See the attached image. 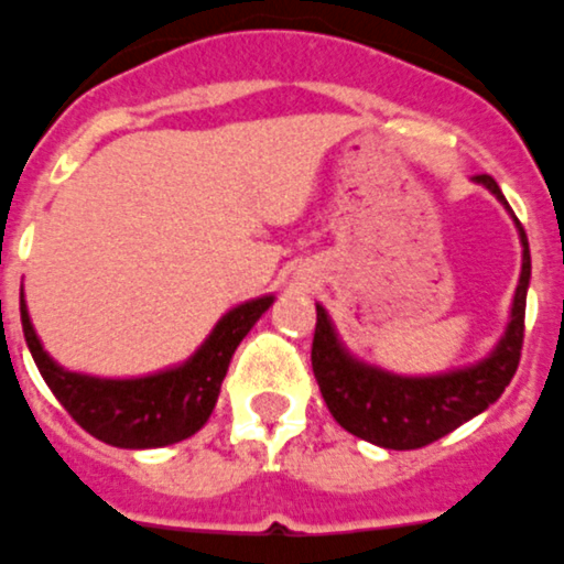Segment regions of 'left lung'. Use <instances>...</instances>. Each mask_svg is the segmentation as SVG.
I'll return each mask as SVG.
<instances>
[{"label":"left lung","instance_id":"8db88e82","mask_svg":"<svg viewBox=\"0 0 564 564\" xmlns=\"http://www.w3.org/2000/svg\"><path fill=\"white\" fill-rule=\"evenodd\" d=\"M476 183H482L500 204H506L494 177L479 174ZM514 225L523 245L521 281L514 290L509 325L502 330L500 343L479 364L437 372V376L387 372L355 358L337 337L328 311L316 304V334L311 351L313 376L319 381L325 405L346 432L384 449H420L425 444H435L437 437L449 435L476 414H482L485 408L502 397V390L509 387L514 369L521 364L523 316H527V290L532 274L530 242L521 221Z\"/></svg>","mask_w":564,"mask_h":564}]
</instances>
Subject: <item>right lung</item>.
Masks as SVG:
<instances>
[{
  "label": "right lung",
  "mask_w": 564,
  "mask_h": 564,
  "mask_svg": "<svg viewBox=\"0 0 564 564\" xmlns=\"http://www.w3.org/2000/svg\"><path fill=\"white\" fill-rule=\"evenodd\" d=\"M274 295L245 301L225 313L204 346L180 367L144 378H97L58 367L34 334L29 307L20 295L25 346L55 399L76 423L102 444L120 449H156L177 444L204 429L213 414L230 358L245 334L272 307Z\"/></svg>",
  "instance_id": "add662e5"
}]
</instances>
